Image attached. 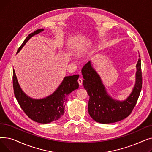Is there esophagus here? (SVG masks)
<instances>
[{"mask_svg": "<svg viewBox=\"0 0 152 152\" xmlns=\"http://www.w3.org/2000/svg\"><path fill=\"white\" fill-rule=\"evenodd\" d=\"M77 82H78L79 86H81L83 84V79L81 78H79L77 79Z\"/></svg>", "mask_w": 152, "mask_h": 152, "instance_id": "esophagus-1", "label": "esophagus"}]
</instances>
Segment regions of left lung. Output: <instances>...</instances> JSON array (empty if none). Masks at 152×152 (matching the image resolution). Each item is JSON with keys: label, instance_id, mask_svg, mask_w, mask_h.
Listing matches in <instances>:
<instances>
[{"label": "left lung", "instance_id": "1", "mask_svg": "<svg viewBox=\"0 0 152 152\" xmlns=\"http://www.w3.org/2000/svg\"><path fill=\"white\" fill-rule=\"evenodd\" d=\"M136 69L135 83L132 92L125 100L119 101L112 99L107 93L91 61L84 66L81 71L84 78L83 84L89 96L88 111L94 120L102 124L112 123L121 121L131 114L142 89L140 58L137 61Z\"/></svg>", "mask_w": 152, "mask_h": 152}]
</instances>
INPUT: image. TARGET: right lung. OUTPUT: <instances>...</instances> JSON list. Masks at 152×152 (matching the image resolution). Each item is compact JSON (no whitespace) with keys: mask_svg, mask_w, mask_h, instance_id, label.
<instances>
[{"mask_svg":"<svg viewBox=\"0 0 152 152\" xmlns=\"http://www.w3.org/2000/svg\"><path fill=\"white\" fill-rule=\"evenodd\" d=\"M43 31L44 29H39L29 34L19 47L17 53L31 37ZM79 75L65 76L53 94L42 99H34L28 97L22 91L13 69V86L15 96L24 112L32 120L42 124L50 123L58 120L63 115L68 95L79 87Z\"/></svg>","mask_w":152,"mask_h":152,"instance_id":"1","label":"right lung"}]
</instances>
